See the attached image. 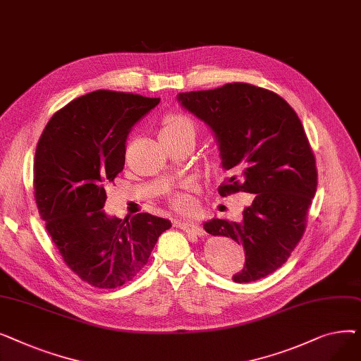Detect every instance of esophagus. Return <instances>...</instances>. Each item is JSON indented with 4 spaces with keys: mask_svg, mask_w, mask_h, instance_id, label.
Returning a JSON list of instances; mask_svg holds the SVG:
<instances>
[{
    "mask_svg": "<svg viewBox=\"0 0 361 361\" xmlns=\"http://www.w3.org/2000/svg\"><path fill=\"white\" fill-rule=\"evenodd\" d=\"M174 225H176V226H178V228H181L183 231H185V233H190V234H195V235H197V237H203V235H204V230L202 228L200 225H197V224L176 221V224H174Z\"/></svg>",
    "mask_w": 361,
    "mask_h": 361,
    "instance_id": "34e87169",
    "label": "esophagus"
}]
</instances>
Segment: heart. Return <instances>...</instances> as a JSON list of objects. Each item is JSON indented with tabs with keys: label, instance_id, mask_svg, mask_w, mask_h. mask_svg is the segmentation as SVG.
Masks as SVG:
<instances>
[{
	"label": "heart",
	"instance_id": "obj_1",
	"mask_svg": "<svg viewBox=\"0 0 361 361\" xmlns=\"http://www.w3.org/2000/svg\"><path fill=\"white\" fill-rule=\"evenodd\" d=\"M196 133H197V124L190 116H187V114L168 112L161 121V128H159L161 140L174 139L180 136H188L195 140ZM212 165H215V161H212ZM195 192H197V187L193 183H184L169 193L168 196L169 204L178 212L190 214L195 211V206H196L195 197H193Z\"/></svg>",
	"mask_w": 361,
	"mask_h": 361
}]
</instances>
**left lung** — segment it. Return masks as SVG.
Instances as JSON below:
<instances>
[{
    "mask_svg": "<svg viewBox=\"0 0 361 361\" xmlns=\"http://www.w3.org/2000/svg\"><path fill=\"white\" fill-rule=\"evenodd\" d=\"M178 101L214 130L222 166L233 173L219 195H255L240 222L214 218L203 224L204 231L244 247L235 282L271 275L305 234L317 188L316 159L298 116L279 94L250 83L184 92Z\"/></svg>",
    "mask_w": 361,
    "mask_h": 361,
    "instance_id": "left-lung-1",
    "label": "left lung"
}]
</instances>
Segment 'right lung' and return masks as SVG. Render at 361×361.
Instances as JSON below:
<instances>
[{"instance_id":"add662e5","label":"right lung","mask_w":361,"mask_h":361,"mask_svg":"<svg viewBox=\"0 0 361 361\" xmlns=\"http://www.w3.org/2000/svg\"><path fill=\"white\" fill-rule=\"evenodd\" d=\"M159 98L94 90L56 111L37 142L33 190L45 228L67 267L94 288L135 278L171 222L150 214L124 219L101 211L124 168L130 128Z\"/></svg>"}]
</instances>
